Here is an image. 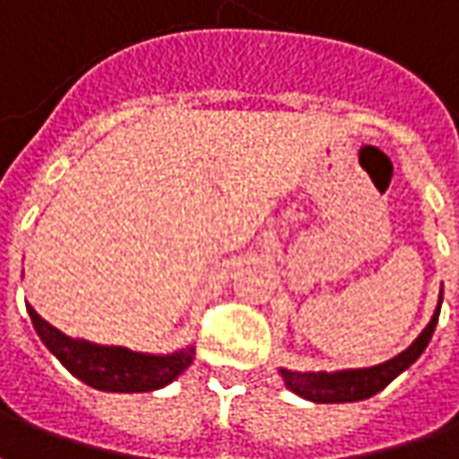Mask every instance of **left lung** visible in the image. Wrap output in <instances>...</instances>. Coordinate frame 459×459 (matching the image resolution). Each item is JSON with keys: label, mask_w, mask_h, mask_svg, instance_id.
I'll return each mask as SVG.
<instances>
[{"label": "left lung", "mask_w": 459, "mask_h": 459, "mask_svg": "<svg viewBox=\"0 0 459 459\" xmlns=\"http://www.w3.org/2000/svg\"><path fill=\"white\" fill-rule=\"evenodd\" d=\"M440 303L432 313L430 323L420 333L415 341L410 342V348L390 358L385 363L373 365V368H355V370H335V373H298V370H285L281 368V377L288 390H293L296 395L313 400V403H358L365 397H373L383 387L390 385L397 375L408 370L410 365L418 360L422 351L428 348L437 318H440Z\"/></svg>", "instance_id": "8db88e82"}]
</instances>
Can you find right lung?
Wrapping results in <instances>:
<instances>
[{"label":"right lung","mask_w":459,"mask_h":459,"mask_svg":"<svg viewBox=\"0 0 459 459\" xmlns=\"http://www.w3.org/2000/svg\"><path fill=\"white\" fill-rule=\"evenodd\" d=\"M27 313L41 342L49 348L59 363L86 385L107 393H149L174 383L188 365L194 363V345L171 355L134 352L121 345H96L64 335L49 325L31 306Z\"/></svg>","instance_id":"add662e5"}]
</instances>
